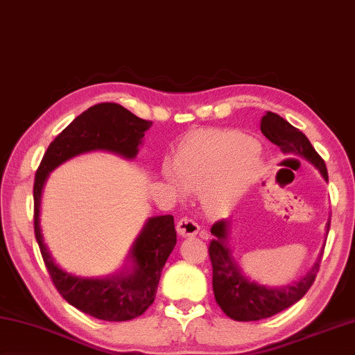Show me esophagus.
Returning a JSON list of instances; mask_svg holds the SVG:
<instances>
[{
  "label": "esophagus",
  "instance_id": "obj_1",
  "mask_svg": "<svg viewBox=\"0 0 355 355\" xmlns=\"http://www.w3.org/2000/svg\"><path fill=\"white\" fill-rule=\"evenodd\" d=\"M198 231H200V226L193 220L187 218V217H183L178 220L177 232L182 235V237H192V235H197Z\"/></svg>",
  "mask_w": 355,
  "mask_h": 355
}]
</instances>
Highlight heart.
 I'll list each match as a JSON object with an SVG mask.
<instances>
[{
    "mask_svg": "<svg viewBox=\"0 0 355 355\" xmlns=\"http://www.w3.org/2000/svg\"><path fill=\"white\" fill-rule=\"evenodd\" d=\"M265 175V159L246 135L234 130H201L163 166V178L177 193L200 191L211 215H225Z\"/></svg>",
    "mask_w": 355,
    "mask_h": 355,
    "instance_id": "obj_1",
    "label": "heart"
}]
</instances>
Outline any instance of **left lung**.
Segmentation results:
<instances>
[{"mask_svg": "<svg viewBox=\"0 0 355 355\" xmlns=\"http://www.w3.org/2000/svg\"><path fill=\"white\" fill-rule=\"evenodd\" d=\"M260 129L270 143L279 146L283 154L306 159L320 172L324 182H328V171L324 162L312 148L311 141L303 132L294 128L284 118L274 112H266L261 116ZM329 218L326 221L324 231L329 232ZM229 226L231 221L221 220L214 223L211 234L214 240L209 245L212 261V288L215 300L227 317L237 322H254L272 317L283 309L293 306L308 293L311 284L320 268L323 249L311 269L294 284L274 288L251 280L235 261L232 249L229 246Z\"/></svg>", "mask_w": 355, "mask_h": 355, "instance_id": "left-lung-1", "label": "left lung"}]
</instances>
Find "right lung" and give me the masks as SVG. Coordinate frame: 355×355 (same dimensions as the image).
Masks as SVG:
<instances>
[{"label": "right lung", "instance_id": "right-lung-1", "mask_svg": "<svg viewBox=\"0 0 355 355\" xmlns=\"http://www.w3.org/2000/svg\"><path fill=\"white\" fill-rule=\"evenodd\" d=\"M152 121L138 118L115 103L89 107L49 144L35 175L33 226L35 237L49 274L58 293L86 314L106 322H126L140 317L155 300L164 263L177 245L172 215L146 220L124 261V266L107 277H78L62 269L49 251L40 226L41 196L46 180L67 159L87 152L104 150L134 159Z\"/></svg>", "mask_w": 355, "mask_h": 355}]
</instances>
